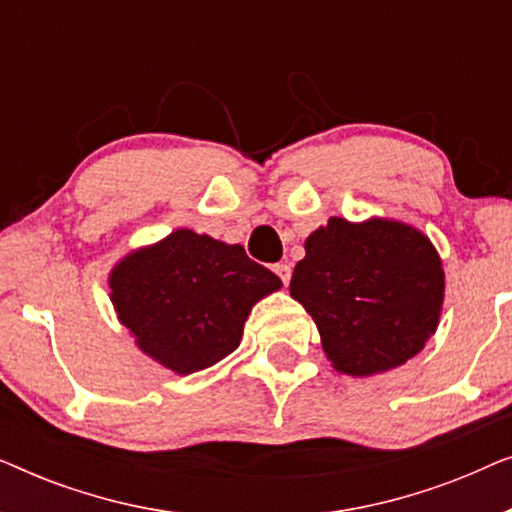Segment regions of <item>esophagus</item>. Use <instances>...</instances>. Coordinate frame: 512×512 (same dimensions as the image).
Returning a JSON list of instances; mask_svg holds the SVG:
<instances>
[{"mask_svg": "<svg viewBox=\"0 0 512 512\" xmlns=\"http://www.w3.org/2000/svg\"><path fill=\"white\" fill-rule=\"evenodd\" d=\"M275 275L282 279V284H289L291 279V265L289 263H277L275 265Z\"/></svg>", "mask_w": 512, "mask_h": 512, "instance_id": "34e87169", "label": "esophagus"}]
</instances>
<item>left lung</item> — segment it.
<instances>
[{"label":"left lung","instance_id":"8db88e82","mask_svg":"<svg viewBox=\"0 0 512 512\" xmlns=\"http://www.w3.org/2000/svg\"><path fill=\"white\" fill-rule=\"evenodd\" d=\"M289 289L317 324L333 368L368 377L412 359L436 333L445 272L429 237L412 226L333 216L305 240Z\"/></svg>","mask_w":512,"mask_h":512}]
</instances>
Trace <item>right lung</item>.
I'll return each instance as SVG.
<instances>
[{
	"mask_svg": "<svg viewBox=\"0 0 512 512\" xmlns=\"http://www.w3.org/2000/svg\"><path fill=\"white\" fill-rule=\"evenodd\" d=\"M282 282L275 272L188 228L132 251L111 270L118 319L137 347L177 375L205 370L240 347L251 307Z\"/></svg>",
	"mask_w": 512,
	"mask_h": 512,
	"instance_id": "1",
	"label": "right lung"
}]
</instances>
